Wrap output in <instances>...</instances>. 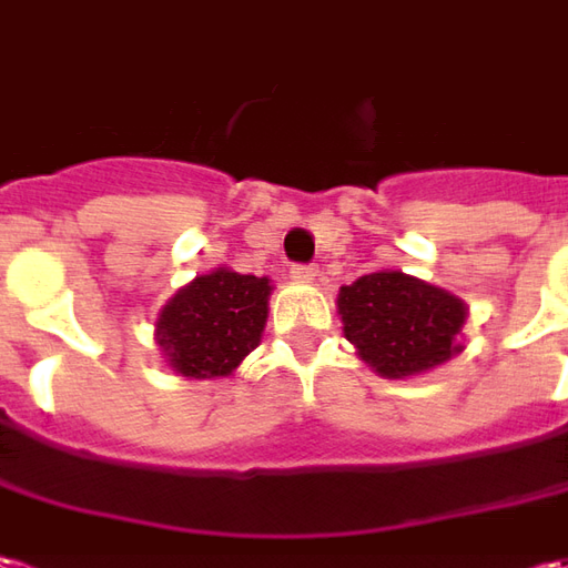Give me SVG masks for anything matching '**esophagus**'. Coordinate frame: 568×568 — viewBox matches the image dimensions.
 Returning <instances> with one entry per match:
<instances>
[{
	"mask_svg": "<svg viewBox=\"0 0 568 568\" xmlns=\"http://www.w3.org/2000/svg\"><path fill=\"white\" fill-rule=\"evenodd\" d=\"M316 276H320V270H316L314 264H295V267H292V280H295V283H314Z\"/></svg>",
	"mask_w": 568,
	"mask_h": 568,
	"instance_id": "esophagus-1",
	"label": "esophagus"
}]
</instances>
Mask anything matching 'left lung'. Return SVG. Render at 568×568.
<instances>
[{
  "instance_id": "1",
  "label": "left lung",
  "mask_w": 568,
  "mask_h": 568,
  "mask_svg": "<svg viewBox=\"0 0 568 568\" xmlns=\"http://www.w3.org/2000/svg\"><path fill=\"white\" fill-rule=\"evenodd\" d=\"M335 307L345 338L382 379L423 376L463 351L466 301L400 270L342 285Z\"/></svg>"
}]
</instances>
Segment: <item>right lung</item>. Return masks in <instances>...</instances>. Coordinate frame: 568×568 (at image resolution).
I'll return each instance as SVG.
<instances>
[{
  "instance_id": "1",
  "label": "right lung",
  "mask_w": 568,
  "mask_h": 568,
  "mask_svg": "<svg viewBox=\"0 0 568 568\" xmlns=\"http://www.w3.org/2000/svg\"><path fill=\"white\" fill-rule=\"evenodd\" d=\"M273 283L217 267L176 288L154 316V345L186 379H223L261 345Z\"/></svg>"
}]
</instances>
